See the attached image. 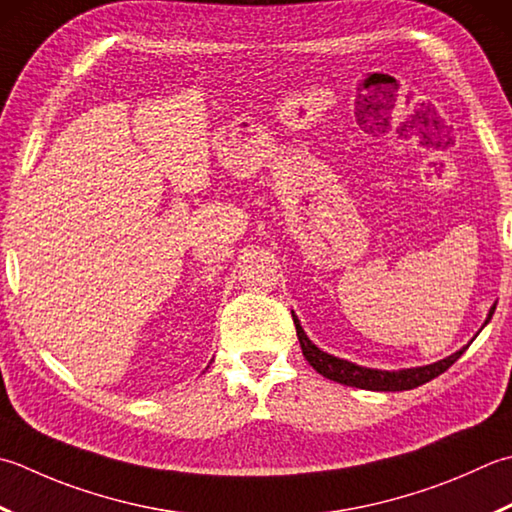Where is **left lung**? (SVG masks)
I'll return each mask as SVG.
<instances>
[{"mask_svg":"<svg viewBox=\"0 0 512 512\" xmlns=\"http://www.w3.org/2000/svg\"><path fill=\"white\" fill-rule=\"evenodd\" d=\"M495 308H490L488 319L493 317ZM486 319V324H488ZM293 322L297 328V337H299V344H302V353L306 357V362L313 366L319 375H324L328 379H333L337 384H344V386H355V388H364V390H410V388H417L430 379H435L453 366L466 348L457 350L455 355H450L442 362L437 364H430V366H419V368H406V370H375V368H364V366H357V364H350L346 359H339L324 353V350H319L310 339L306 337L304 328L299 326V319L293 315Z\"/></svg>","mask_w":512,"mask_h":512,"instance_id":"1","label":"left lung"}]
</instances>
